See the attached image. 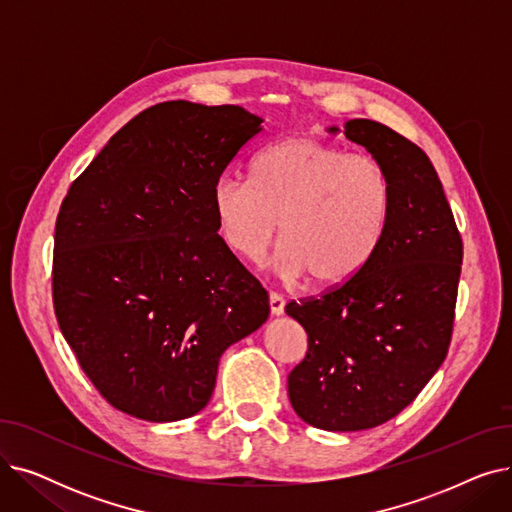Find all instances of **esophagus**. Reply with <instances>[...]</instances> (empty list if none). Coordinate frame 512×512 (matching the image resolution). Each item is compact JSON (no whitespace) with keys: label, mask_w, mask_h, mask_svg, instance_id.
<instances>
[{"label":"esophagus","mask_w":512,"mask_h":512,"mask_svg":"<svg viewBox=\"0 0 512 512\" xmlns=\"http://www.w3.org/2000/svg\"><path fill=\"white\" fill-rule=\"evenodd\" d=\"M284 299L280 297V294H276V292H270V311H272V315H282L284 313Z\"/></svg>","instance_id":"34e87169"}]
</instances>
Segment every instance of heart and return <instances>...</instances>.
<instances>
[{
	"instance_id": "1",
	"label": "heart",
	"mask_w": 512,
	"mask_h": 512,
	"mask_svg": "<svg viewBox=\"0 0 512 512\" xmlns=\"http://www.w3.org/2000/svg\"><path fill=\"white\" fill-rule=\"evenodd\" d=\"M390 201V178L378 159L311 134L267 147L255 159L253 180L222 176L211 191L232 253L257 261L280 226L274 272L284 280L311 276L324 288L355 278L378 251Z\"/></svg>"
}]
</instances>
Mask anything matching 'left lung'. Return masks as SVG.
Returning <instances> with one entry per match:
<instances>
[{"mask_svg": "<svg viewBox=\"0 0 512 512\" xmlns=\"http://www.w3.org/2000/svg\"><path fill=\"white\" fill-rule=\"evenodd\" d=\"M348 141L384 166L390 215L363 270L317 301L288 303L307 355L288 375L290 405L326 432H361L396 417L446 359L463 242L427 155L392 128L348 120Z\"/></svg>", "mask_w": 512, "mask_h": 512, "instance_id": "obj_1", "label": "left lung"}]
</instances>
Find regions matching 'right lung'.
I'll return each mask as SVG.
<instances>
[{"label": "right lung", "instance_id": "right-lung-1", "mask_svg": "<svg viewBox=\"0 0 512 512\" xmlns=\"http://www.w3.org/2000/svg\"><path fill=\"white\" fill-rule=\"evenodd\" d=\"M261 122L240 105H153L114 134L62 203L58 324L93 386L126 415L168 423L203 411L222 353L270 315L211 207L213 182Z\"/></svg>", "mask_w": 512, "mask_h": 512}]
</instances>
